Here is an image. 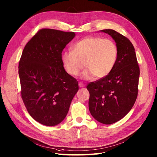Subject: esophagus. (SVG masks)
Wrapping results in <instances>:
<instances>
[{
    "label": "esophagus",
    "instance_id": "1",
    "mask_svg": "<svg viewBox=\"0 0 157 157\" xmlns=\"http://www.w3.org/2000/svg\"><path fill=\"white\" fill-rule=\"evenodd\" d=\"M79 86L80 88H83V87H85V85L83 83H81V82H80V83H79Z\"/></svg>",
    "mask_w": 157,
    "mask_h": 157
}]
</instances>
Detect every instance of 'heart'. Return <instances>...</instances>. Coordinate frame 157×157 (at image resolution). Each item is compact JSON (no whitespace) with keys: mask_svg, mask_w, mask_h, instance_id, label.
<instances>
[{"mask_svg":"<svg viewBox=\"0 0 157 157\" xmlns=\"http://www.w3.org/2000/svg\"><path fill=\"white\" fill-rule=\"evenodd\" d=\"M117 44L111 39L88 36L72 47V51L64 52L61 56L63 67L71 76H77L84 65L86 69L81 78H103L113 71L118 59Z\"/></svg>","mask_w":157,"mask_h":157,"instance_id":"obj_1","label":"heart"}]
</instances>
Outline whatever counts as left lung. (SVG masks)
I'll return each instance as SVG.
<instances>
[{"label":"left lung","mask_w":157,"mask_h":157,"mask_svg":"<svg viewBox=\"0 0 157 157\" xmlns=\"http://www.w3.org/2000/svg\"><path fill=\"white\" fill-rule=\"evenodd\" d=\"M101 32L114 40L118 59L109 75L90 83L86 88L90 113L98 122L109 125L122 119L132 108L137 97L140 71L134 47L129 39L112 29Z\"/></svg>","instance_id":"8db88e82"}]
</instances>
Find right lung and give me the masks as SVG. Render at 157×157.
<instances>
[{"label": "right lung", "instance_id": "add662e5", "mask_svg": "<svg viewBox=\"0 0 157 157\" xmlns=\"http://www.w3.org/2000/svg\"><path fill=\"white\" fill-rule=\"evenodd\" d=\"M75 36L43 29L23 50L18 66L21 98L30 116L44 125L55 126L64 120L79 90L61 60L63 49Z\"/></svg>", "mask_w": 157, "mask_h": 157}]
</instances>
